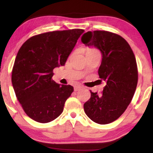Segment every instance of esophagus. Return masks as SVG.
I'll list each match as a JSON object with an SVG mask.
<instances>
[{
  "label": "esophagus",
  "mask_w": 153,
  "mask_h": 153,
  "mask_svg": "<svg viewBox=\"0 0 153 153\" xmlns=\"http://www.w3.org/2000/svg\"><path fill=\"white\" fill-rule=\"evenodd\" d=\"M83 87L81 86V85H76V86H74V91H78L79 90L82 89Z\"/></svg>",
  "instance_id": "1"
}]
</instances>
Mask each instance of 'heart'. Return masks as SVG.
<instances>
[{"instance_id": "1", "label": "heart", "mask_w": 153, "mask_h": 153, "mask_svg": "<svg viewBox=\"0 0 153 153\" xmlns=\"http://www.w3.org/2000/svg\"><path fill=\"white\" fill-rule=\"evenodd\" d=\"M96 51H98L96 49H94V48H88V49H85V55L88 53H91Z\"/></svg>"}]
</instances>
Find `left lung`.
Returning a JSON list of instances; mask_svg holds the SVG:
<instances>
[{"label":"left lung","instance_id":"1","mask_svg":"<svg viewBox=\"0 0 153 153\" xmlns=\"http://www.w3.org/2000/svg\"><path fill=\"white\" fill-rule=\"evenodd\" d=\"M81 42L102 52L98 74L100 81L106 83L101 95L91 91V98L83 105L84 111L93 122L108 124L125 112L134 95L138 82L134 54L123 37L108 31H88L83 35Z\"/></svg>","mask_w":153,"mask_h":153}]
</instances>
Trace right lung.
Returning a JSON list of instances; mask_svg holds the SVG:
<instances>
[{
    "label": "right lung",
    "mask_w": 153,
    "mask_h": 153,
    "mask_svg": "<svg viewBox=\"0 0 153 153\" xmlns=\"http://www.w3.org/2000/svg\"><path fill=\"white\" fill-rule=\"evenodd\" d=\"M83 29L56 30L31 37L19 50L12 72L14 93L23 109L41 123L55 120L74 88L52 80L55 68L63 66Z\"/></svg>",
    "instance_id": "obj_1"
}]
</instances>
